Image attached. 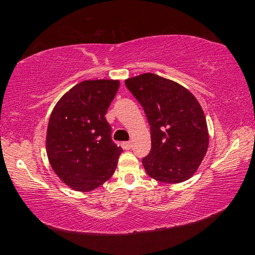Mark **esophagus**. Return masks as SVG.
I'll return each instance as SVG.
<instances>
[{
    "mask_svg": "<svg viewBox=\"0 0 255 255\" xmlns=\"http://www.w3.org/2000/svg\"><path fill=\"white\" fill-rule=\"evenodd\" d=\"M123 147L125 149H130L132 147V141H125L123 143Z\"/></svg>",
    "mask_w": 255,
    "mask_h": 255,
    "instance_id": "esophagus-1",
    "label": "esophagus"
}]
</instances>
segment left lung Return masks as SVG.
<instances>
[{
  "instance_id": "obj_1",
  "label": "left lung",
  "mask_w": 255,
  "mask_h": 255,
  "mask_svg": "<svg viewBox=\"0 0 255 255\" xmlns=\"http://www.w3.org/2000/svg\"><path fill=\"white\" fill-rule=\"evenodd\" d=\"M125 84L143 107L150 126L152 148L141 159L147 174L164 183L191 178L209 144L199 102L182 85L153 73L130 77Z\"/></svg>"
}]
</instances>
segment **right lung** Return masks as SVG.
<instances>
[{
    "label": "right lung",
    "mask_w": 255,
    "mask_h": 255,
    "mask_svg": "<svg viewBox=\"0 0 255 255\" xmlns=\"http://www.w3.org/2000/svg\"><path fill=\"white\" fill-rule=\"evenodd\" d=\"M119 81L88 80L56 103L46 148L58 178L76 191H91L111 178L123 148L114 143L106 114Z\"/></svg>",
    "instance_id": "right-lung-1"
}]
</instances>
